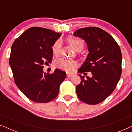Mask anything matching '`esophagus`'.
<instances>
[{"instance_id":"1","label":"esophagus","mask_w":132,"mask_h":132,"mask_svg":"<svg viewBox=\"0 0 132 132\" xmlns=\"http://www.w3.org/2000/svg\"><path fill=\"white\" fill-rule=\"evenodd\" d=\"M67 76L68 77H71L73 76V74H71V73H67Z\"/></svg>"}]
</instances>
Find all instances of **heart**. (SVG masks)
<instances>
[{
    "mask_svg": "<svg viewBox=\"0 0 132 132\" xmlns=\"http://www.w3.org/2000/svg\"><path fill=\"white\" fill-rule=\"evenodd\" d=\"M67 41L70 46L73 47V49L76 52L82 51L84 47V42L80 39L77 38L71 37H68L67 38ZM61 46V41L58 40L53 44V47H52V52L56 56L59 55ZM55 64L56 67L68 72L73 71L77 65V63L76 61L64 58L57 59L55 61Z\"/></svg>",
    "mask_w": 132,
    "mask_h": 132,
    "instance_id": "1",
    "label": "heart"
}]
</instances>
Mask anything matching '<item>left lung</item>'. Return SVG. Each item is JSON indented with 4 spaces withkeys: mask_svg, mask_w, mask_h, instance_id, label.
Segmentation results:
<instances>
[{
    "mask_svg": "<svg viewBox=\"0 0 132 132\" xmlns=\"http://www.w3.org/2000/svg\"><path fill=\"white\" fill-rule=\"evenodd\" d=\"M73 35L85 41L89 52L78 71L92 73V77L87 76L86 79L84 76L79 75L81 82L76 88L77 95L86 104H98L112 93L120 80L121 49L109 34L97 27L79 29Z\"/></svg>",
    "mask_w": 132,
    "mask_h": 132,
    "instance_id": "left-lung-1",
    "label": "left lung"
}]
</instances>
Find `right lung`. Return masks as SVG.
<instances>
[{"instance_id":"1","label":"right lung","mask_w":132,"mask_h":132,"mask_svg":"<svg viewBox=\"0 0 132 132\" xmlns=\"http://www.w3.org/2000/svg\"><path fill=\"white\" fill-rule=\"evenodd\" d=\"M61 35V33L48 29L32 27L23 32L12 45L9 61L14 82L34 102L47 103L55 99L66 77V73L58 68L52 74L43 71L44 63L51 62L52 47Z\"/></svg>"}]
</instances>
